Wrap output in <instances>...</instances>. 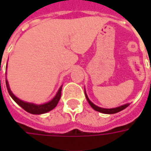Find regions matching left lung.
Segmentation results:
<instances>
[{"label":"left lung","instance_id":"obj_1","mask_svg":"<svg viewBox=\"0 0 151 151\" xmlns=\"http://www.w3.org/2000/svg\"><path fill=\"white\" fill-rule=\"evenodd\" d=\"M85 93H86V91H85ZM86 100L88 101V103L90 104L91 107H92L94 110H96L97 112H100V113H106V114H113V113H119V112L124 110V108H126V107L129 105V103H127V104H124V105H123V106H120V107H115V108H102V107H97V106H96L94 103H92V102L89 100V98H88V96L86 95Z\"/></svg>","mask_w":151,"mask_h":151}]
</instances>
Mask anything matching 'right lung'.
<instances>
[{"instance_id": "right-lung-1", "label": "right lung", "mask_w": 151, "mask_h": 151, "mask_svg": "<svg viewBox=\"0 0 151 151\" xmlns=\"http://www.w3.org/2000/svg\"><path fill=\"white\" fill-rule=\"evenodd\" d=\"M6 88L9 92V95L12 96V98L21 107H22L25 111H27V113H32V114H43V113H48L51 111L52 109H54L58 102L60 101L61 96V90H62V86H60V88L59 89L57 94L55 95V96L49 102L44 103V104H41V105H37L34 103H30V102H27V101H23L20 100L19 98H17V96H15L14 94L12 92V91L10 89L8 85V81L6 80Z\"/></svg>"}]
</instances>
